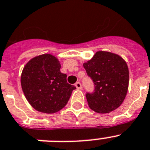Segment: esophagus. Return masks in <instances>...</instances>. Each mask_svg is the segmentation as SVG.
Wrapping results in <instances>:
<instances>
[{
	"label": "esophagus",
	"mask_w": 150,
	"mask_h": 150,
	"mask_svg": "<svg viewBox=\"0 0 150 150\" xmlns=\"http://www.w3.org/2000/svg\"><path fill=\"white\" fill-rule=\"evenodd\" d=\"M75 86H76V87L77 88V89H82V85L80 82H76V83H75Z\"/></svg>",
	"instance_id": "esophagus-1"
}]
</instances>
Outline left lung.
Listing matches in <instances>:
<instances>
[{"label":"left lung","mask_w":150,"mask_h":150,"mask_svg":"<svg viewBox=\"0 0 150 150\" xmlns=\"http://www.w3.org/2000/svg\"><path fill=\"white\" fill-rule=\"evenodd\" d=\"M94 83V92L86 93L89 108L98 113H109L122 104L129 84L127 63L116 54L97 52L83 64Z\"/></svg>","instance_id":"1"}]
</instances>
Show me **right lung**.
Segmentation results:
<instances>
[{
  "mask_svg": "<svg viewBox=\"0 0 150 150\" xmlns=\"http://www.w3.org/2000/svg\"><path fill=\"white\" fill-rule=\"evenodd\" d=\"M54 56L44 54L33 57L24 67L21 86L29 104L38 112L53 114L67 105L76 89L67 81Z\"/></svg>",
  "mask_w": 150,
  "mask_h": 150,
  "instance_id": "add662e5",
  "label": "right lung"
}]
</instances>
